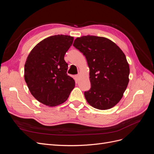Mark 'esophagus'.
I'll use <instances>...</instances> for the list:
<instances>
[{
  "label": "esophagus",
  "instance_id": "obj_1",
  "mask_svg": "<svg viewBox=\"0 0 154 154\" xmlns=\"http://www.w3.org/2000/svg\"><path fill=\"white\" fill-rule=\"evenodd\" d=\"M80 74H77V75H76V78L77 79H79V78H80Z\"/></svg>",
  "mask_w": 154,
  "mask_h": 154
}]
</instances>
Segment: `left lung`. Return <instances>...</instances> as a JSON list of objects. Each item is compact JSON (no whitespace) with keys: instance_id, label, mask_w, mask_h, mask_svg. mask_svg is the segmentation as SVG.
<instances>
[{"instance_id":"8db88e82","label":"left lung","mask_w":154,"mask_h":154,"mask_svg":"<svg viewBox=\"0 0 154 154\" xmlns=\"http://www.w3.org/2000/svg\"><path fill=\"white\" fill-rule=\"evenodd\" d=\"M73 45L85 56L90 69L91 87L84 92L87 101L100 110L114 106L129 82V65L122 49L105 37L90 35L77 38Z\"/></svg>"}]
</instances>
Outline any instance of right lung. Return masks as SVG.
<instances>
[{"mask_svg":"<svg viewBox=\"0 0 154 154\" xmlns=\"http://www.w3.org/2000/svg\"><path fill=\"white\" fill-rule=\"evenodd\" d=\"M74 38L58 35L42 40L31 50L24 66V79L31 94L49 106L62 104L75 86L67 75L64 56Z\"/></svg>","mask_w":154,"mask_h":154,"instance_id":"right-lung-1","label":"right lung"}]
</instances>
